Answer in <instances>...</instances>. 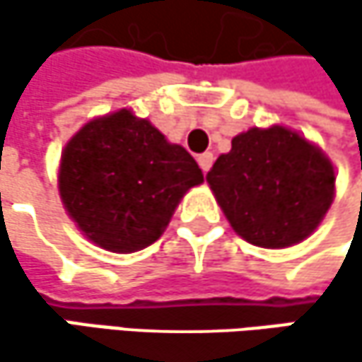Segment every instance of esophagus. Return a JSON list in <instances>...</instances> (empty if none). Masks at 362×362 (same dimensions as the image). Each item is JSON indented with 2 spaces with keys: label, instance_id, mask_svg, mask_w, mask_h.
<instances>
[{
  "label": "esophagus",
  "instance_id": "obj_1",
  "mask_svg": "<svg viewBox=\"0 0 362 362\" xmlns=\"http://www.w3.org/2000/svg\"><path fill=\"white\" fill-rule=\"evenodd\" d=\"M199 168L203 170V174H207L209 172V168H211V163H214V155L211 153H203V155H199Z\"/></svg>",
  "mask_w": 362,
  "mask_h": 362
}]
</instances>
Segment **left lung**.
<instances>
[{"label": "left lung", "instance_id": "left-lung-1", "mask_svg": "<svg viewBox=\"0 0 362 362\" xmlns=\"http://www.w3.org/2000/svg\"><path fill=\"white\" fill-rule=\"evenodd\" d=\"M224 216L247 243L283 250L310 237L335 194L325 153L283 125L233 138L207 174Z\"/></svg>", "mask_w": 362, "mask_h": 362}]
</instances>
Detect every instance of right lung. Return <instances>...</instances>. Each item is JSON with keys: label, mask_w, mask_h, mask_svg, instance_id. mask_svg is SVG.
I'll return each instance as SVG.
<instances>
[{"label": "right lung", "mask_w": 362, "mask_h": 362, "mask_svg": "<svg viewBox=\"0 0 362 362\" xmlns=\"http://www.w3.org/2000/svg\"><path fill=\"white\" fill-rule=\"evenodd\" d=\"M201 182L186 148L127 109L88 121L66 142L58 170L66 214L92 243L115 253L155 243L186 190Z\"/></svg>", "instance_id": "1"}]
</instances>
